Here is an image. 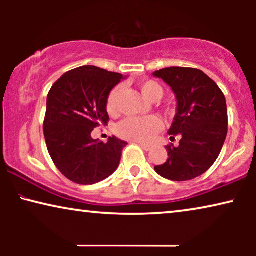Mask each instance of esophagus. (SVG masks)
<instances>
[{
	"label": "esophagus",
	"instance_id": "obj_1",
	"mask_svg": "<svg viewBox=\"0 0 256 256\" xmlns=\"http://www.w3.org/2000/svg\"><path fill=\"white\" fill-rule=\"evenodd\" d=\"M140 146H142L143 150H146V152H149V150H152V146H149V144H143V143H140Z\"/></svg>",
	"mask_w": 256,
	"mask_h": 256
}]
</instances>
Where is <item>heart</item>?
Here are the masks:
<instances>
[{"label": "heart", "mask_w": 256, "mask_h": 256, "mask_svg": "<svg viewBox=\"0 0 256 256\" xmlns=\"http://www.w3.org/2000/svg\"><path fill=\"white\" fill-rule=\"evenodd\" d=\"M140 90L143 96L150 101H158L162 99L164 90L158 82L152 80H144L140 82ZM122 87L115 86L107 96L106 108L107 112L112 115L116 114L118 110V99H120ZM162 127L160 120L156 116L146 118H127L120 122L116 128L118 134L121 138L132 140L138 142H148L152 140L157 132Z\"/></svg>", "instance_id": "b5f03b06"}]
</instances>
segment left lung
Returning <instances> with one entry per match:
<instances>
[{"label": "left lung", "mask_w": 256, "mask_h": 256, "mask_svg": "<svg viewBox=\"0 0 256 256\" xmlns=\"http://www.w3.org/2000/svg\"><path fill=\"white\" fill-rule=\"evenodd\" d=\"M172 90L177 107L168 132L180 146H168V160L156 166L160 176L174 182L190 180L206 172L218 158L227 136L226 99L204 72L191 68H166L152 73Z\"/></svg>", "instance_id": "1"}]
</instances>
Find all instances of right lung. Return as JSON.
<instances>
[{
	"label": "right lung",
	"mask_w": 256,
	"mask_h": 256,
	"mask_svg": "<svg viewBox=\"0 0 256 256\" xmlns=\"http://www.w3.org/2000/svg\"><path fill=\"white\" fill-rule=\"evenodd\" d=\"M92 65L62 74L46 99L44 136L52 160L70 180L92 185L118 169L127 142L115 138L107 143L92 138L93 129L107 124V96L124 79Z\"/></svg>",
	"instance_id": "add662e5"
}]
</instances>
